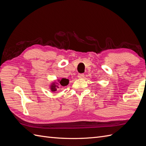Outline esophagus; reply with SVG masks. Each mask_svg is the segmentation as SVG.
Segmentation results:
<instances>
[{"mask_svg":"<svg viewBox=\"0 0 146 146\" xmlns=\"http://www.w3.org/2000/svg\"><path fill=\"white\" fill-rule=\"evenodd\" d=\"M77 77L78 78H84V77H85V75H84L83 74H78Z\"/></svg>","mask_w":146,"mask_h":146,"instance_id":"obj_1","label":"esophagus"}]
</instances>
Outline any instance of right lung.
<instances>
[{
    "label": "right lung",
    "mask_w": 146,
    "mask_h": 146,
    "mask_svg": "<svg viewBox=\"0 0 146 146\" xmlns=\"http://www.w3.org/2000/svg\"><path fill=\"white\" fill-rule=\"evenodd\" d=\"M69 84V80L67 78H61V80H58V82H53L50 86V89L52 92H55L59 88V86H67Z\"/></svg>",
    "instance_id": "1"
}]
</instances>
